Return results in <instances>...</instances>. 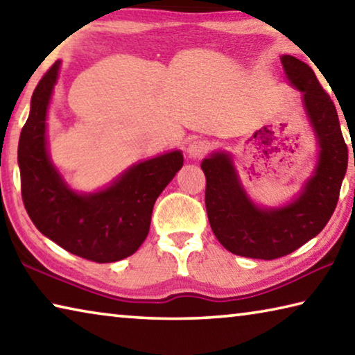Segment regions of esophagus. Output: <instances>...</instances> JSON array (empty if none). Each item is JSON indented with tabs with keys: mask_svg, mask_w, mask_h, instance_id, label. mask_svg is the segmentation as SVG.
I'll list each match as a JSON object with an SVG mask.
<instances>
[{
	"mask_svg": "<svg viewBox=\"0 0 355 355\" xmlns=\"http://www.w3.org/2000/svg\"><path fill=\"white\" fill-rule=\"evenodd\" d=\"M209 150V142L208 141H202V139H197V141H192L188 147V155L191 158H203L208 153Z\"/></svg>",
	"mask_w": 355,
	"mask_h": 355,
	"instance_id": "1",
	"label": "esophagus"
}]
</instances>
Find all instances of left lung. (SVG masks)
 I'll return each instance as SVG.
<instances>
[{
    "mask_svg": "<svg viewBox=\"0 0 355 355\" xmlns=\"http://www.w3.org/2000/svg\"><path fill=\"white\" fill-rule=\"evenodd\" d=\"M285 73L304 94V105L321 153L311 177L296 200L279 209H261L245 196L235 167L224 153L203 159L205 207L211 230L232 254L275 260L291 254L320 233L334 214L347 169V146L334 101L315 71L294 56H282Z\"/></svg>",
    "mask_w": 355,
    "mask_h": 355,
    "instance_id": "1",
    "label": "left lung"
}]
</instances>
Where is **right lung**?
Listing matches in <instances>:
<instances>
[{
	"mask_svg": "<svg viewBox=\"0 0 355 355\" xmlns=\"http://www.w3.org/2000/svg\"><path fill=\"white\" fill-rule=\"evenodd\" d=\"M59 64H53L34 89L20 135L23 203L39 232L70 254L95 263L119 261L135 254L147 238L155 202L182 169L183 155L175 150L144 161L95 194L69 189L48 158L45 141L46 107Z\"/></svg>",
	"mask_w": 355,
	"mask_h": 355,
	"instance_id": "1",
	"label": "right lung"
}]
</instances>
